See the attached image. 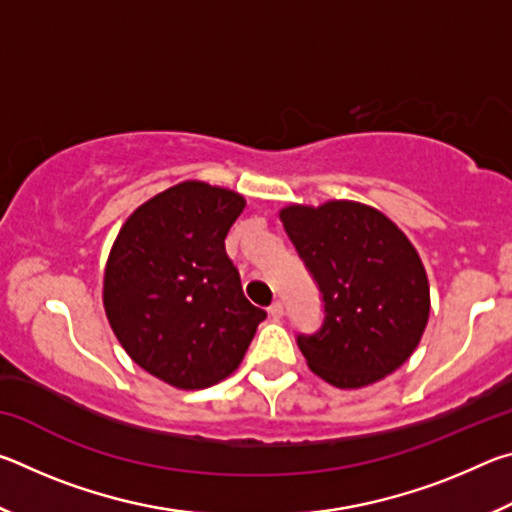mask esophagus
<instances>
[{
    "mask_svg": "<svg viewBox=\"0 0 512 512\" xmlns=\"http://www.w3.org/2000/svg\"><path fill=\"white\" fill-rule=\"evenodd\" d=\"M268 314H271L275 320H277V318H282V316H284V305H282V302H280V300H275L273 305L268 307Z\"/></svg>",
    "mask_w": 512,
    "mask_h": 512,
    "instance_id": "obj_1",
    "label": "esophagus"
}]
</instances>
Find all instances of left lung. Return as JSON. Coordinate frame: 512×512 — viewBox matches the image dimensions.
I'll return each instance as SVG.
<instances>
[{
	"label": "left lung",
	"instance_id": "8db88e82",
	"mask_svg": "<svg viewBox=\"0 0 512 512\" xmlns=\"http://www.w3.org/2000/svg\"><path fill=\"white\" fill-rule=\"evenodd\" d=\"M323 300V323L298 334L309 368L339 388L391 375L418 348L429 282L411 241L384 214L352 201L280 212Z\"/></svg>",
	"mask_w": 512,
	"mask_h": 512
}]
</instances>
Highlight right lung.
<instances>
[{
    "label": "right lung",
    "instance_id": "1",
    "mask_svg": "<svg viewBox=\"0 0 512 512\" xmlns=\"http://www.w3.org/2000/svg\"><path fill=\"white\" fill-rule=\"evenodd\" d=\"M244 207L228 189L180 183L137 207L112 246L103 277L112 332L137 366L176 388L235 372L266 318L225 253Z\"/></svg>",
    "mask_w": 512,
    "mask_h": 512
}]
</instances>
